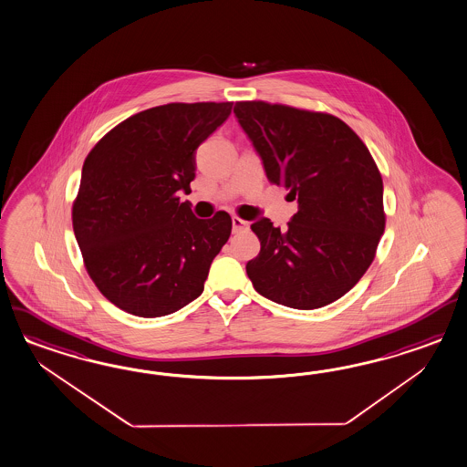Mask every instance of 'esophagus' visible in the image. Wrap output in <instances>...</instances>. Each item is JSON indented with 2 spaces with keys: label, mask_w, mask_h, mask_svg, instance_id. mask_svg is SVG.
I'll return each mask as SVG.
<instances>
[{
  "label": "esophagus",
  "mask_w": 467,
  "mask_h": 467,
  "mask_svg": "<svg viewBox=\"0 0 467 467\" xmlns=\"http://www.w3.org/2000/svg\"><path fill=\"white\" fill-rule=\"evenodd\" d=\"M248 223L246 221H243L240 217H233V233H241V231H246L248 229Z\"/></svg>",
  "instance_id": "34e87169"
}]
</instances>
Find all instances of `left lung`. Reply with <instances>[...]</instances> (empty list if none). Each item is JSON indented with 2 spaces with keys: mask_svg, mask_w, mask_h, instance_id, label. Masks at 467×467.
<instances>
[{
  "mask_svg": "<svg viewBox=\"0 0 467 467\" xmlns=\"http://www.w3.org/2000/svg\"><path fill=\"white\" fill-rule=\"evenodd\" d=\"M270 183L283 184L297 213L287 229L252 224L260 254L246 264L254 291L279 305L322 308L353 289L371 265L385 229L383 183L367 145L339 118L236 102Z\"/></svg>",
  "mask_w": 467,
  "mask_h": 467,
  "instance_id": "1",
  "label": "left lung"
}]
</instances>
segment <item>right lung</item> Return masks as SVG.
Listing matches in <instances>:
<instances>
[{"label":"right lung","instance_id":"right-lung-1","mask_svg":"<svg viewBox=\"0 0 467 467\" xmlns=\"http://www.w3.org/2000/svg\"><path fill=\"white\" fill-rule=\"evenodd\" d=\"M231 109L157 106L114 127L85 159L73 231L90 279L118 308L156 318L202 295L233 223L224 211L198 219L180 195L192 192L198 145Z\"/></svg>","mask_w":467,"mask_h":467}]
</instances>
